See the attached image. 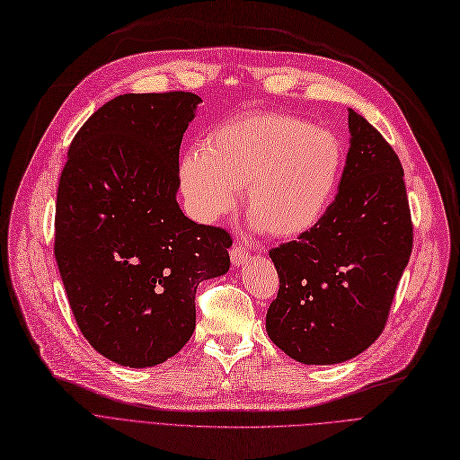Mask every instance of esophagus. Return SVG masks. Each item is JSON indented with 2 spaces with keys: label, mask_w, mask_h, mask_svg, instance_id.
I'll use <instances>...</instances> for the list:
<instances>
[{
  "label": "esophagus",
  "mask_w": 460,
  "mask_h": 460,
  "mask_svg": "<svg viewBox=\"0 0 460 460\" xmlns=\"http://www.w3.org/2000/svg\"><path fill=\"white\" fill-rule=\"evenodd\" d=\"M230 258H232V264L234 266H243V264H247V261H249L251 252L243 245H234L230 249Z\"/></svg>",
  "instance_id": "34e87169"
}]
</instances>
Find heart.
Here are the masks:
<instances>
[{"mask_svg":"<svg viewBox=\"0 0 460 460\" xmlns=\"http://www.w3.org/2000/svg\"><path fill=\"white\" fill-rule=\"evenodd\" d=\"M346 163V146L332 128L296 116L254 112L213 128L204 147L190 151L180 183L196 218L213 223L245 206L256 228L275 237L311 232L330 209Z\"/></svg>","mask_w":460,"mask_h":460,"instance_id":"obj_1","label":"heart"}]
</instances>
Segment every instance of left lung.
Instances as JSON below:
<instances>
[{"label": "left lung", "instance_id": "left-lung-1", "mask_svg": "<svg viewBox=\"0 0 460 460\" xmlns=\"http://www.w3.org/2000/svg\"><path fill=\"white\" fill-rule=\"evenodd\" d=\"M339 192L322 221L270 251L279 275L266 330L305 365L352 359L384 332L408 264L413 226L397 153L349 111Z\"/></svg>", "mask_w": 460, "mask_h": 460}]
</instances>
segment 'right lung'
<instances>
[{
	"label": "right lung",
	"mask_w": 460,
	"mask_h": 460,
	"mask_svg": "<svg viewBox=\"0 0 460 460\" xmlns=\"http://www.w3.org/2000/svg\"><path fill=\"white\" fill-rule=\"evenodd\" d=\"M202 99L127 93L75 135L56 200L54 254L71 311L99 354L123 367L176 356L196 325L194 296L230 268L232 237L176 200L180 146Z\"/></svg>",
	"instance_id": "right-lung-1"
}]
</instances>
